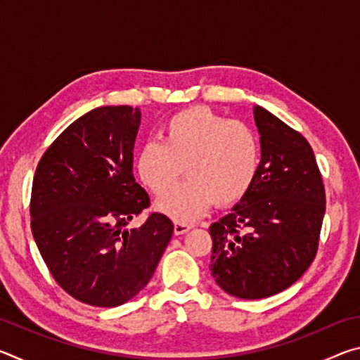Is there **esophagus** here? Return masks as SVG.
I'll return each instance as SVG.
<instances>
[{"label":"esophagus","mask_w":360,"mask_h":360,"mask_svg":"<svg viewBox=\"0 0 360 360\" xmlns=\"http://www.w3.org/2000/svg\"><path fill=\"white\" fill-rule=\"evenodd\" d=\"M192 229V225L188 224H182V222H174V235L179 236V235H184L187 233L188 230Z\"/></svg>","instance_id":"1"}]
</instances>
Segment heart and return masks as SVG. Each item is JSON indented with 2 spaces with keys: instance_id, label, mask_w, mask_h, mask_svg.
<instances>
[{
  "instance_id": "heart-1",
  "label": "heart",
  "mask_w": 360,
  "mask_h": 360,
  "mask_svg": "<svg viewBox=\"0 0 360 360\" xmlns=\"http://www.w3.org/2000/svg\"><path fill=\"white\" fill-rule=\"evenodd\" d=\"M186 167L188 180L167 188ZM262 168L260 138L251 125L195 106L176 112L163 127V143L148 141L136 155L139 179L152 192H169L157 210L192 222L214 203L230 206L251 192Z\"/></svg>"
}]
</instances>
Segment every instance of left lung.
<instances>
[{"mask_svg":"<svg viewBox=\"0 0 360 360\" xmlns=\"http://www.w3.org/2000/svg\"><path fill=\"white\" fill-rule=\"evenodd\" d=\"M262 146L259 178L231 212L210 227L211 275L227 294L257 300L288 289L318 252L326 191L311 146L254 106Z\"/></svg>","mask_w":360,"mask_h":360,"instance_id":"left-lung-1","label":"left lung"}]
</instances>
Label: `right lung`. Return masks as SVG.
<instances>
[{"instance_id":"obj_1","label":"right lung","mask_w":360,"mask_h":360,"mask_svg":"<svg viewBox=\"0 0 360 360\" xmlns=\"http://www.w3.org/2000/svg\"><path fill=\"white\" fill-rule=\"evenodd\" d=\"M139 124L138 108L92 109L60 133L34 173L33 238L60 288L92 307H119L143 290L173 235L160 212L125 229L150 205L133 176Z\"/></svg>"}]
</instances>
